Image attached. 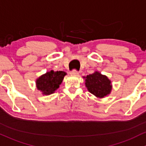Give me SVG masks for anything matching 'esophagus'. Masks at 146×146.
Segmentation results:
<instances>
[{"instance_id":"esophagus-1","label":"esophagus","mask_w":146,"mask_h":146,"mask_svg":"<svg viewBox=\"0 0 146 146\" xmlns=\"http://www.w3.org/2000/svg\"><path fill=\"white\" fill-rule=\"evenodd\" d=\"M70 74H71L72 75H74V76H78V75H79V72L76 70H74L70 72Z\"/></svg>"}]
</instances>
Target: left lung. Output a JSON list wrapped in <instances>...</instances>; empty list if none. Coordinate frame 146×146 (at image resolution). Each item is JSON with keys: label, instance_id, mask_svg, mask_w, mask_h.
Masks as SVG:
<instances>
[{"label": "left lung", "instance_id": "left-lung-1", "mask_svg": "<svg viewBox=\"0 0 146 146\" xmlns=\"http://www.w3.org/2000/svg\"><path fill=\"white\" fill-rule=\"evenodd\" d=\"M84 78L86 79L85 84L88 91L96 97L102 98L110 94L112 90L111 81L106 75L95 72Z\"/></svg>", "mask_w": 146, "mask_h": 146}]
</instances>
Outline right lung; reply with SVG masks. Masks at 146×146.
<instances>
[{
    "instance_id": "obj_1",
    "label": "right lung",
    "mask_w": 146,
    "mask_h": 146,
    "mask_svg": "<svg viewBox=\"0 0 146 146\" xmlns=\"http://www.w3.org/2000/svg\"><path fill=\"white\" fill-rule=\"evenodd\" d=\"M67 74L62 71L54 72L51 70L41 75L36 81L37 89L42 92L43 95L53 94L62 84L64 76Z\"/></svg>"
}]
</instances>
